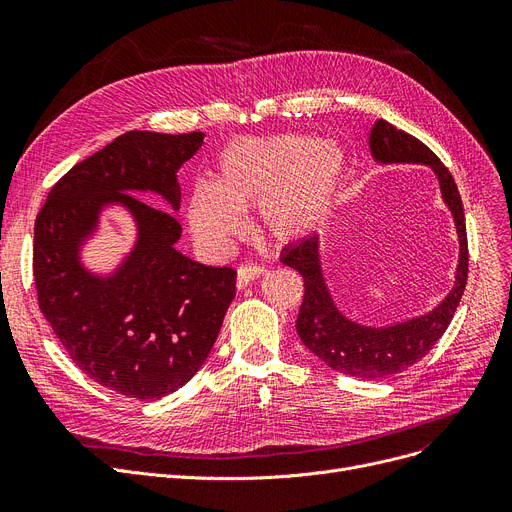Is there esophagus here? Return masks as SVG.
<instances>
[{
    "mask_svg": "<svg viewBox=\"0 0 512 512\" xmlns=\"http://www.w3.org/2000/svg\"><path fill=\"white\" fill-rule=\"evenodd\" d=\"M265 272V267L259 263H242L238 265V272H236V286L238 288H245L247 284H251L255 278H259Z\"/></svg>",
    "mask_w": 512,
    "mask_h": 512,
    "instance_id": "esophagus-1",
    "label": "esophagus"
}]
</instances>
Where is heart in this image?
I'll return each mask as SVG.
<instances>
[{"label": "heart", "instance_id": "obj_1", "mask_svg": "<svg viewBox=\"0 0 512 512\" xmlns=\"http://www.w3.org/2000/svg\"><path fill=\"white\" fill-rule=\"evenodd\" d=\"M346 157L336 143L303 134L230 143L215 180H197L188 195V224L207 247H224L245 228L242 211L257 205L261 228L278 240L311 232L340 186Z\"/></svg>", "mask_w": 512, "mask_h": 512}]
</instances>
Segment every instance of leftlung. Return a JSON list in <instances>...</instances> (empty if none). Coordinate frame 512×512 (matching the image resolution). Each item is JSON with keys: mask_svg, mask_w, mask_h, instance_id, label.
Segmentation results:
<instances>
[{"mask_svg": "<svg viewBox=\"0 0 512 512\" xmlns=\"http://www.w3.org/2000/svg\"><path fill=\"white\" fill-rule=\"evenodd\" d=\"M371 155L380 164H423L432 166L440 180L442 199L454 215L459 232V265L448 297L425 315L413 317L388 328H367L346 319L332 301L319 263V236L299 240L282 251L280 261L297 270L305 280V297L297 317V332L309 351L328 367L363 380H382L405 371L421 361L450 326L461 303L469 272V247L465 211L459 188L438 155L413 134L378 120L369 134Z\"/></svg>", "mask_w": 512, "mask_h": 512, "instance_id": "1", "label": "left lung"}]
</instances>
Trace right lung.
<instances>
[{
	"instance_id": "add662e5",
	"label": "right lung",
	"mask_w": 512,
	"mask_h": 512,
	"mask_svg": "<svg viewBox=\"0 0 512 512\" xmlns=\"http://www.w3.org/2000/svg\"><path fill=\"white\" fill-rule=\"evenodd\" d=\"M203 137L130 130L68 170L37 215L39 309L70 359L122 396L155 400L191 380L236 294L232 267L184 257L174 247L182 232L178 220L137 197L157 193L178 209L176 174ZM107 202L131 211L140 240L114 277L99 279L79 265L77 247Z\"/></svg>"
}]
</instances>
